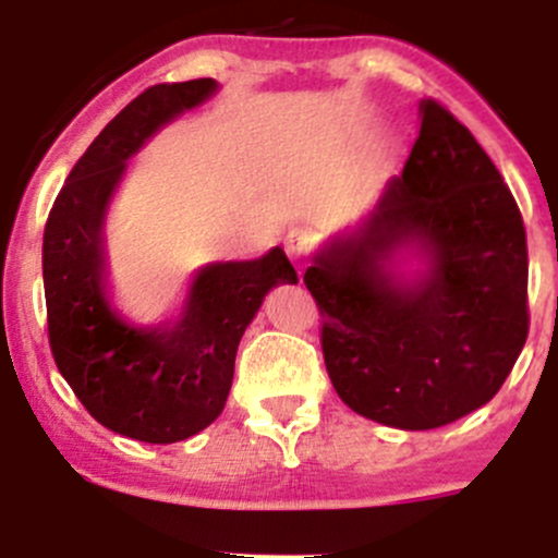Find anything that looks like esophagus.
I'll return each mask as SVG.
<instances>
[{
  "instance_id": "34e87169",
  "label": "esophagus",
  "mask_w": 558,
  "mask_h": 558,
  "mask_svg": "<svg viewBox=\"0 0 558 558\" xmlns=\"http://www.w3.org/2000/svg\"><path fill=\"white\" fill-rule=\"evenodd\" d=\"M311 247H313V234L307 232V229H291L289 238H286V251H289L291 262H294L296 267H305Z\"/></svg>"
}]
</instances>
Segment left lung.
<instances>
[{
	"mask_svg": "<svg viewBox=\"0 0 558 558\" xmlns=\"http://www.w3.org/2000/svg\"><path fill=\"white\" fill-rule=\"evenodd\" d=\"M418 116L402 174L305 272L335 391L410 432L483 408L529 335L526 229L508 183L451 110L421 99ZM402 246L430 262L415 281L392 272Z\"/></svg>",
	"mask_w": 558,
	"mask_h": 558,
	"instance_id": "8db88e82",
	"label": "left lung"
}]
</instances>
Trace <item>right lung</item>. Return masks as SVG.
Returning <instances> with one entry per match:
<instances>
[{"instance_id":"obj_1","label":"right lung","mask_w":558,"mask_h":558,"mask_svg":"<svg viewBox=\"0 0 558 558\" xmlns=\"http://www.w3.org/2000/svg\"><path fill=\"white\" fill-rule=\"evenodd\" d=\"M213 77L159 83L132 99L88 145L50 207L43 238L48 340L83 408L123 437L180 442L221 415L240 337L278 283H296L283 247L196 272L172 326H132L105 289V213L126 161L150 134L213 97Z\"/></svg>"}]
</instances>
